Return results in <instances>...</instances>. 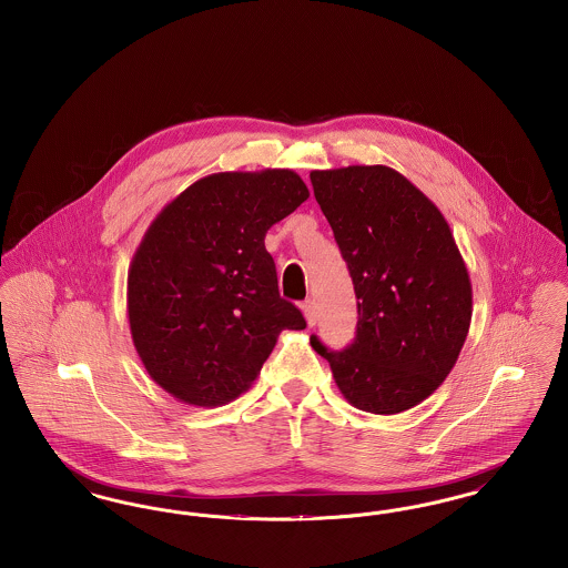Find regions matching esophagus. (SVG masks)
<instances>
[{
    "label": "esophagus",
    "instance_id": "esophagus-1",
    "mask_svg": "<svg viewBox=\"0 0 568 568\" xmlns=\"http://www.w3.org/2000/svg\"><path fill=\"white\" fill-rule=\"evenodd\" d=\"M302 313H304V317H306V324L313 325L317 324V308H315V302L313 300H306L304 304H302Z\"/></svg>",
    "mask_w": 568,
    "mask_h": 568
}]
</instances>
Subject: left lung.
<instances>
[{"mask_svg": "<svg viewBox=\"0 0 568 568\" xmlns=\"http://www.w3.org/2000/svg\"><path fill=\"white\" fill-rule=\"evenodd\" d=\"M311 183L349 266L357 329L329 362L349 405L394 415L426 400L458 362L473 287L458 244L430 197L387 165L313 170Z\"/></svg>", "mask_w": 568, "mask_h": 568, "instance_id": "1", "label": "left lung"}]
</instances>
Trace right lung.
Returning <instances> with one entry per match:
<instances>
[{
	"mask_svg": "<svg viewBox=\"0 0 568 568\" xmlns=\"http://www.w3.org/2000/svg\"><path fill=\"white\" fill-rule=\"evenodd\" d=\"M308 197L294 170L219 172L153 219L128 272V317L146 373L176 400L232 403L283 329H304L278 294L266 232Z\"/></svg>",
	"mask_w": 568,
	"mask_h": 568,
	"instance_id": "right-lung-1",
	"label": "right lung"
}]
</instances>
